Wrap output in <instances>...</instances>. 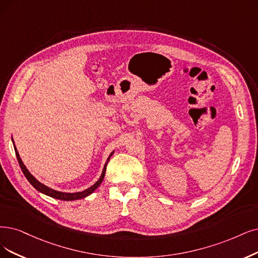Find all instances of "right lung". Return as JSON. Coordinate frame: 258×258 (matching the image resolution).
Returning <instances> with one entry per match:
<instances>
[{
	"instance_id": "obj_1",
	"label": "right lung",
	"mask_w": 258,
	"mask_h": 258,
	"mask_svg": "<svg viewBox=\"0 0 258 258\" xmlns=\"http://www.w3.org/2000/svg\"><path fill=\"white\" fill-rule=\"evenodd\" d=\"M13 141H14V140H13ZM14 148H15V152H16V156H17V159H18V163H19V165H20V168H21V170H22V172L24 173L25 177L27 178L28 182H30V183L32 184V186H33L35 189H37L38 191H40L41 194H44V195H46V196H49V197L54 198V199H57V200H61V201H73V200H80V199L86 198V197H88L89 195H91V194L94 191V190L97 189V188L101 185V183L103 182L104 176H105V171H106V166H107L108 161H109V159H110V157H111V155H112V153H113V152H112V153L109 155V157L107 158L106 163H105L104 169H103V171H102V174H101L100 178L98 179V182H95V184H93V185H92L91 187H89L88 189L84 190V191L68 194V192L57 191V190H54V189H52V188H50V187H47V186H45L44 184L40 183L38 179H36V178L31 174L30 171H28V170L26 169V167L24 166V164H23V161H22L20 155H19V153H18V151H17V148H16L15 144H14Z\"/></svg>"
}]
</instances>
